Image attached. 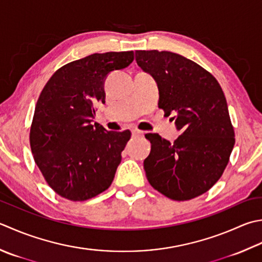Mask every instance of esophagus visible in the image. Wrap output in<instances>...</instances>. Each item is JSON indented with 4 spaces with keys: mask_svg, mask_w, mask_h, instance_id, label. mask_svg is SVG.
Instances as JSON below:
<instances>
[{
    "mask_svg": "<svg viewBox=\"0 0 262 262\" xmlns=\"http://www.w3.org/2000/svg\"><path fill=\"white\" fill-rule=\"evenodd\" d=\"M132 134H133V136L134 137H143V132H141V130H138V129H134L132 132Z\"/></svg>",
    "mask_w": 262,
    "mask_h": 262,
    "instance_id": "esophagus-1",
    "label": "esophagus"
}]
</instances>
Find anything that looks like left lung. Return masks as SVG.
Instances as JSON below:
<instances>
[{
	"mask_svg": "<svg viewBox=\"0 0 262 262\" xmlns=\"http://www.w3.org/2000/svg\"><path fill=\"white\" fill-rule=\"evenodd\" d=\"M141 68L157 79L159 107L175 114L181 135L170 143L146 134L144 170L151 186L175 201L208 192L228 165L235 144L227 101L218 80L201 66L168 51H136Z\"/></svg>",
	"mask_w": 262,
	"mask_h": 262,
	"instance_id": "1",
	"label": "left lung"
}]
</instances>
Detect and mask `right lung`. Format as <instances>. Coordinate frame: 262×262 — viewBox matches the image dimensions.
I'll return each instance as SVG.
<instances>
[{
    "instance_id": "right-lung-1",
    "label": "right lung",
    "mask_w": 262,
    "mask_h": 262,
    "mask_svg": "<svg viewBox=\"0 0 262 262\" xmlns=\"http://www.w3.org/2000/svg\"><path fill=\"white\" fill-rule=\"evenodd\" d=\"M134 60L133 51L94 53L61 67L45 84L35 106L29 143L34 160L53 191L86 201L110 187L130 130L92 125L104 103L107 74Z\"/></svg>"
}]
</instances>
